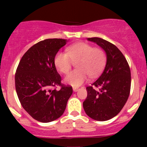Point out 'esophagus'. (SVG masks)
<instances>
[{
	"label": "esophagus",
	"instance_id": "esophagus-1",
	"mask_svg": "<svg viewBox=\"0 0 147 147\" xmlns=\"http://www.w3.org/2000/svg\"><path fill=\"white\" fill-rule=\"evenodd\" d=\"M73 90L74 92H78V90H79V88H75V87H74L73 88Z\"/></svg>",
	"mask_w": 147,
	"mask_h": 147
}]
</instances>
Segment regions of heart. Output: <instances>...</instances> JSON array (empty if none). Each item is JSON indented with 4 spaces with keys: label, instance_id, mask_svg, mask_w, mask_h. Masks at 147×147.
Returning a JSON list of instances; mask_svg holds the SVG:
<instances>
[{
    "label": "heart",
    "instance_id": "b5f03b06",
    "mask_svg": "<svg viewBox=\"0 0 147 147\" xmlns=\"http://www.w3.org/2000/svg\"><path fill=\"white\" fill-rule=\"evenodd\" d=\"M73 61L76 69L65 78L66 83L78 87L88 80V76L96 77L105 66L106 55L101 48L93 47L84 42H79L67 48V53L59 51L54 58V63L62 74H67L71 69Z\"/></svg>",
    "mask_w": 147,
    "mask_h": 147
}]
</instances>
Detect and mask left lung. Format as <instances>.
<instances>
[{
	"instance_id": "8db88e82",
	"label": "left lung",
	"mask_w": 147,
	"mask_h": 147,
	"mask_svg": "<svg viewBox=\"0 0 147 147\" xmlns=\"http://www.w3.org/2000/svg\"><path fill=\"white\" fill-rule=\"evenodd\" d=\"M88 40L105 51L107 61L98 80L86 87L88 95L83 107L92 119L106 121L117 115L127 101L131 86L130 67L125 57L114 44L99 37Z\"/></svg>"
}]
</instances>
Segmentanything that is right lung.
<instances>
[{"instance_id":"1","label":"right lung","mask_w":147,"mask_h":147,"mask_svg":"<svg viewBox=\"0 0 147 147\" xmlns=\"http://www.w3.org/2000/svg\"><path fill=\"white\" fill-rule=\"evenodd\" d=\"M66 39H47L30 47L20 61L15 73L19 100L28 114L37 121L49 122L65 111L73 93L72 87L61 84L54 58ZM59 90H56L57 86Z\"/></svg>"}]
</instances>
